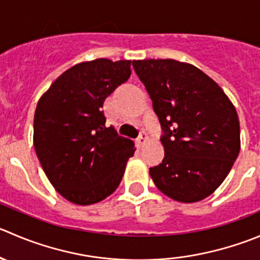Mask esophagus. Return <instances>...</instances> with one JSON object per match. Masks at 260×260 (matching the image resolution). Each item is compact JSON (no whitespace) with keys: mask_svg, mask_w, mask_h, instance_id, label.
<instances>
[{"mask_svg":"<svg viewBox=\"0 0 260 260\" xmlns=\"http://www.w3.org/2000/svg\"><path fill=\"white\" fill-rule=\"evenodd\" d=\"M147 138H148L147 133H146V132H141L140 136H138V137H137V143L140 146H143L146 143V141H147Z\"/></svg>","mask_w":260,"mask_h":260,"instance_id":"obj_1","label":"esophagus"}]
</instances>
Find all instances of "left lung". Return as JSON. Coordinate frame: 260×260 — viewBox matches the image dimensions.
<instances>
[{"instance_id": "obj_1", "label": "left lung", "mask_w": 260, "mask_h": 260, "mask_svg": "<svg viewBox=\"0 0 260 260\" xmlns=\"http://www.w3.org/2000/svg\"><path fill=\"white\" fill-rule=\"evenodd\" d=\"M162 129V162L150 168L171 200L193 203L212 194L240 151L235 107L205 72L174 59L133 60Z\"/></svg>"}]
</instances>
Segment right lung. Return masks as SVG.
I'll return each mask as SVG.
<instances>
[{
  "instance_id": "right-lung-1",
  "label": "right lung",
  "mask_w": 260,
  "mask_h": 260,
  "mask_svg": "<svg viewBox=\"0 0 260 260\" xmlns=\"http://www.w3.org/2000/svg\"><path fill=\"white\" fill-rule=\"evenodd\" d=\"M131 76V60L82 62L38 102L34 147L45 175L70 202L94 205L119 185L135 143L105 122V99Z\"/></svg>"
}]
</instances>
